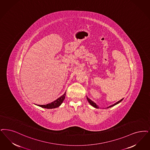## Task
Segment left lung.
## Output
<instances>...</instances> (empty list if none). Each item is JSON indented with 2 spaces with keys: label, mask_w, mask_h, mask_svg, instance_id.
<instances>
[{
  "label": "left lung",
  "mask_w": 150,
  "mask_h": 150,
  "mask_svg": "<svg viewBox=\"0 0 150 150\" xmlns=\"http://www.w3.org/2000/svg\"><path fill=\"white\" fill-rule=\"evenodd\" d=\"M87 100H88V101L89 102V103H90V104L93 106V107H94V108H98L99 107H98V105H96V104L94 103V102H93L92 100H90V99H89L88 97H87ZM123 100V99H122L121 100H120V101H118V102H117V103H115V104H113V105H110L109 107H107V108H110V107H113V106H114L115 105H116V104H118V103H120V102H121L122 100Z\"/></svg>",
  "instance_id": "8db88e82"
}]
</instances>
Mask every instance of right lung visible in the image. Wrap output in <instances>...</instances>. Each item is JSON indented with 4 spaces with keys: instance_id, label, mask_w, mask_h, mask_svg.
<instances>
[{
    "instance_id": "add662e5",
    "label": "right lung",
    "mask_w": 150,
    "mask_h": 150,
    "mask_svg": "<svg viewBox=\"0 0 150 150\" xmlns=\"http://www.w3.org/2000/svg\"><path fill=\"white\" fill-rule=\"evenodd\" d=\"M65 96H66V92L64 93V95L60 96V98H59L57 99H56L54 102L50 103L47 104L46 105H39V106L42 107V108H47V109L57 108L62 104V103L65 99Z\"/></svg>"
}]
</instances>
